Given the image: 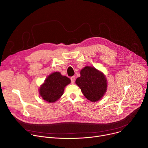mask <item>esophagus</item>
Returning a JSON list of instances; mask_svg holds the SVG:
<instances>
[{
    "label": "esophagus",
    "mask_w": 148,
    "mask_h": 148,
    "mask_svg": "<svg viewBox=\"0 0 148 148\" xmlns=\"http://www.w3.org/2000/svg\"><path fill=\"white\" fill-rule=\"evenodd\" d=\"M70 79H71V83H72V84H74V82H75V77H74V76H73V77H71L70 78Z\"/></svg>",
    "instance_id": "1"
}]
</instances>
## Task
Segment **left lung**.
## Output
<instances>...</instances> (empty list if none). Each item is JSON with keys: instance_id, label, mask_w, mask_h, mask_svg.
Segmentation results:
<instances>
[{"instance_id": "obj_1", "label": "left lung", "mask_w": 148, "mask_h": 148, "mask_svg": "<svg viewBox=\"0 0 148 148\" xmlns=\"http://www.w3.org/2000/svg\"><path fill=\"white\" fill-rule=\"evenodd\" d=\"M80 74L75 83L84 95L91 102L100 100L107 88V78L103 74L93 67L86 66L81 70Z\"/></svg>"}]
</instances>
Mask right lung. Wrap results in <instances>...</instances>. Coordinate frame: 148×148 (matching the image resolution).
I'll use <instances>...</instances> for the list:
<instances>
[{"label": "right lung", "mask_w": 148, "mask_h": 148, "mask_svg": "<svg viewBox=\"0 0 148 148\" xmlns=\"http://www.w3.org/2000/svg\"><path fill=\"white\" fill-rule=\"evenodd\" d=\"M71 82L66 76L59 72H55L49 75L39 89L40 96L46 101L51 103L58 100L64 92V88Z\"/></svg>", "instance_id": "right-lung-1"}]
</instances>
